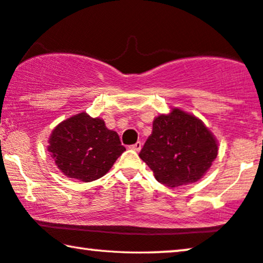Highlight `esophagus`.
<instances>
[{"instance_id":"1","label":"esophagus","mask_w":263,"mask_h":263,"mask_svg":"<svg viewBox=\"0 0 263 263\" xmlns=\"http://www.w3.org/2000/svg\"><path fill=\"white\" fill-rule=\"evenodd\" d=\"M130 148L133 149V151H135V152H140L141 148H142V143H141L140 141H137L135 144H132L130 145Z\"/></svg>"}]
</instances>
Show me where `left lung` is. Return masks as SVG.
Listing matches in <instances>:
<instances>
[{
	"label": "left lung",
	"mask_w": 263,
	"mask_h": 263,
	"mask_svg": "<svg viewBox=\"0 0 263 263\" xmlns=\"http://www.w3.org/2000/svg\"><path fill=\"white\" fill-rule=\"evenodd\" d=\"M139 156L168 187L199 181L217 156V143L207 127L180 109L160 115Z\"/></svg>",
	"instance_id": "left-lung-1"
}]
</instances>
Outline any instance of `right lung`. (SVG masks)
Instances as JSON below:
<instances>
[{
  "label": "right lung",
  "mask_w": 263,
  "mask_h": 263,
  "mask_svg": "<svg viewBox=\"0 0 263 263\" xmlns=\"http://www.w3.org/2000/svg\"><path fill=\"white\" fill-rule=\"evenodd\" d=\"M48 151L64 175L90 182L107 174L126 148L102 120L81 112L52 130Z\"/></svg>",
  "instance_id": "right-lung-1"
}]
</instances>
